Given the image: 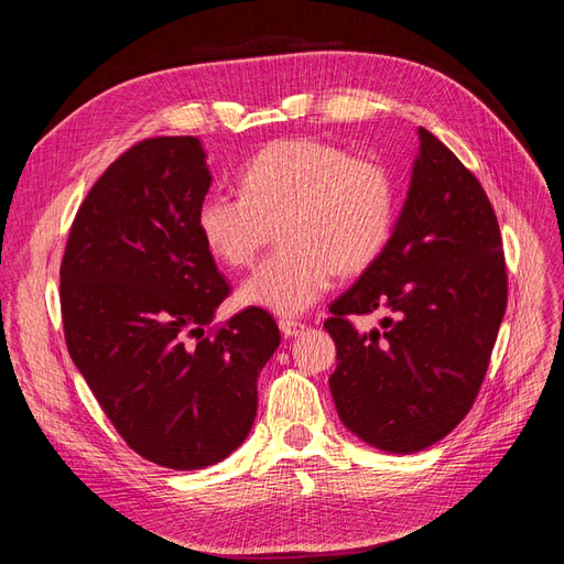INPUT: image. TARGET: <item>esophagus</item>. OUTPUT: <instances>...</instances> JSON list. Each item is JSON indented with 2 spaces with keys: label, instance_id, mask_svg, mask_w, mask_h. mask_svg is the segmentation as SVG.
<instances>
[{
  "label": "esophagus",
  "instance_id": "1",
  "mask_svg": "<svg viewBox=\"0 0 564 564\" xmlns=\"http://www.w3.org/2000/svg\"><path fill=\"white\" fill-rule=\"evenodd\" d=\"M280 329H282L284 336H296V334H301L305 329V324L299 322V319H292V317H282L280 319Z\"/></svg>",
  "mask_w": 564,
  "mask_h": 564
}]
</instances>
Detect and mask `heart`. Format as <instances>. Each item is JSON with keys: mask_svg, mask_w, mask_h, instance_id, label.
Instances as JSON below:
<instances>
[{"mask_svg": "<svg viewBox=\"0 0 564 564\" xmlns=\"http://www.w3.org/2000/svg\"><path fill=\"white\" fill-rule=\"evenodd\" d=\"M240 181L242 195L209 193L199 202L197 230L214 259L249 268L278 228L282 247L240 289L245 303L278 315L308 311L336 270H369L395 228L398 185L390 169L329 141H272Z\"/></svg>", "mask_w": 564, "mask_h": 564, "instance_id": "b5f03b06", "label": "heart"}]
</instances>
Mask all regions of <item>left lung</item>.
<instances>
[{
	"label": "left lung",
	"instance_id": "1",
	"mask_svg": "<svg viewBox=\"0 0 564 564\" xmlns=\"http://www.w3.org/2000/svg\"><path fill=\"white\" fill-rule=\"evenodd\" d=\"M381 259L332 305L329 388L346 429L383 452L435 445L482 388L508 301L497 214L480 181L431 131ZM387 313L357 333L350 314Z\"/></svg>",
	"mask_w": 564,
	"mask_h": 564
}]
</instances>
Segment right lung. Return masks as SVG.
I'll return each instance as SVG.
<instances>
[{
  "mask_svg": "<svg viewBox=\"0 0 564 564\" xmlns=\"http://www.w3.org/2000/svg\"><path fill=\"white\" fill-rule=\"evenodd\" d=\"M212 185L195 135L131 145L79 204L61 261L73 362L127 445L174 470L214 466L245 442L278 322L230 294L197 230Z\"/></svg>",
  "mask_w": 564,
  "mask_h": 564,
  "instance_id": "obj_1",
  "label": "right lung"
}]
</instances>
